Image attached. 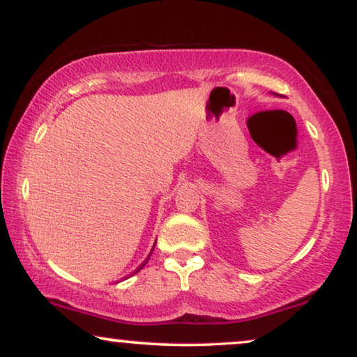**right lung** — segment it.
Returning a JSON list of instances; mask_svg holds the SVG:
<instances>
[{
    "label": "right lung",
    "mask_w": 357,
    "mask_h": 357,
    "mask_svg": "<svg viewBox=\"0 0 357 357\" xmlns=\"http://www.w3.org/2000/svg\"><path fill=\"white\" fill-rule=\"evenodd\" d=\"M153 250H154V248H153ZM151 253H153V252H151ZM149 257H151V255H149ZM149 257H148V258H146V261H144V263H143V265H141V266H139V268H138V270H136V271H139V270H141V268H143V266L146 265V263H148V260H149Z\"/></svg>",
    "instance_id": "1"
}]
</instances>
